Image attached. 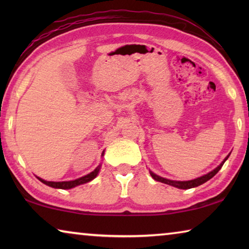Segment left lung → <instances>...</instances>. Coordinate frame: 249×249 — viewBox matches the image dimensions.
<instances>
[{
  "label": "left lung",
  "mask_w": 249,
  "mask_h": 249,
  "mask_svg": "<svg viewBox=\"0 0 249 249\" xmlns=\"http://www.w3.org/2000/svg\"><path fill=\"white\" fill-rule=\"evenodd\" d=\"M230 155H231V154H229V155L226 156L225 159L223 160V161L220 163V165H218V166L215 168V169H213L212 171H210L209 174H206V175H204V176H201V177H199V178L193 179V180H188V181H177V180L166 179V178H162V177H160V176H158V175L154 174V172H153V171H150V170H149V174H150V176L153 177V178H154L156 181H159V182H162V183H166V184L172 185V187L178 188V189H184V190H185V189L196 188V187H197V185H201L202 183L206 182V181L210 180L211 178H213V177L215 176L218 171H220V169L222 168V166L224 165V162L226 161L227 158L230 157Z\"/></svg>",
  "instance_id": "left-lung-1"
}]
</instances>
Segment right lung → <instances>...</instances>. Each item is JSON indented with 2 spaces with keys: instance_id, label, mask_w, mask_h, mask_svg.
Masks as SVG:
<instances>
[{
  "instance_id": "obj_1",
  "label": "right lung",
  "mask_w": 249,
  "mask_h": 249,
  "mask_svg": "<svg viewBox=\"0 0 249 249\" xmlns=\"http://www.w3.org/2000/svg\"><path fill=\"white\" fill-rule=\"evenodd\" d=\"M102 156H104V151L102 153ZM101 165H102V163H100V165L96 167L93 171L90 172V174L83 176V177H81V178H78V179L71 180V181H58V182H57V181L44 180V179L39 178V177H37V179L41 181L43 183H45L46 185H49V187H52V188L64 189V190H68V189H72L74 187H77V185L84 184V183L90 182V181L93 180L95 177L99 175V171L101 169Z\"/></svg>"
}]
</instances>
